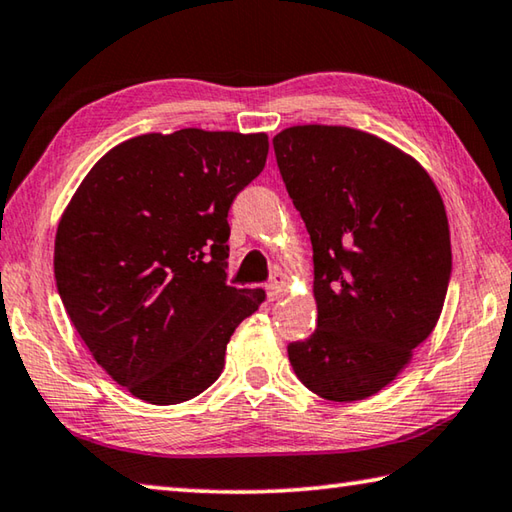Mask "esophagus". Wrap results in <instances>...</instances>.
Returning a JSON list of instances; mask_svg holds the SVG:
<instances>
[{
  "instance_id": "esophagus-1",
  "label": "esophagus",
  "mask_w": 512,
  "mask_h": 512,
  "mask_svg": "<svg viewBox=\"0 0 512 512\" xmlns=\"http://www.w3.org/2000/svg\"><path fill=\"white\" fill-rule=\"evenodd\" d=\"M285 290H288V281H285V276L276 274L274 279L270 281V285H267V297H270V301H276V299L283 297Z\"/></svg>"
}]
</instances>
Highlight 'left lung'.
<instances>
[{
    "mask_svg": "<svg viewBox=\"0 0 512 512\" xmlns=\"http://www.w3.org/2000/svg\"><path fill=\"white\" fill-rule=\"evenodd\" d=\"M272 143L315 251L317 330L288 346L290 364L319 398H371L441 317L452 272L443 197L418 159L369 132L292 125Z\"/></svg>",
    "mask_w": 512,
    "mask_h": 512,
    "instance_id": "left-lung-1",
    "label": "left lung"
}]
</instances>
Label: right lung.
<instances>
[{
    "label": "right lung",
    "mask_w": 512,
    "mask_h": 512,
    "mask_svg": "<svg viewBox=\"0 0 512 512\" xmlns=\"http://www.w3.org/2000/svg\"><path fill=\"white\" fill-rule=\"evenodd\" d=\"M265 132H150L96 161L62 211L53 272L94 360L134 398L179 405L220 378L265 290L229 288V206L265 168Z\"/></svg>",
    "instance_id": "right-lung-1"
}]
</instances>
